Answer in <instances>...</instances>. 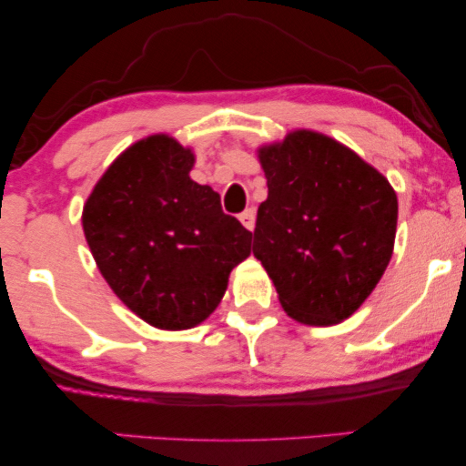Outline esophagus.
Segmentation results:
<instances>
[{
  "instance_id": "esophagus-1",
  "label": "esophagus",
  "mask_w": 466,
  "mask_h": 466,
  "mask_svg": "<svg viewBox=\"0 0 466 466\" xmlns=\"http://www.w3.org/2000/svg\"><path fill=\"white\" fill-rule=\"evenodd\" d=\"M239 220H241V225L248 228V231H254V225H257V212H254V208H248L246 212H241Z\"/></svg>"
}]
</instances>
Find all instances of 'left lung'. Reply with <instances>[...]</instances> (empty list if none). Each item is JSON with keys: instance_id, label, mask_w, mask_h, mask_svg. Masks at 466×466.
<instances>
[{"instance_id": "8db88e82", "label": "left lung", "mask_w": 466, "mask_h": 466, "mask_svg": "<svg viewBox=\"0 0 466 466\" xmlns=\"http://www.w3.org/2000/svg\"><path fill=\"white\" fill-rule=\"evenodd\" d=\"M267 199L252 252L286 314L309 327L346 320L390 263L399 203L378 169L333 137L292 131L258 150Z\"/></svg>"}]
</instances>
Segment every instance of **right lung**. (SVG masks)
Listing matches in <instances>:
<instances>
[{"label": "right lung", "mask_w": 466, "mask_h": 466, "mask_svg": "<svg viewBox=\"0 0 466 466\" xmlns=\"http://www.w3.org/2000/svg\"><path fill=\"white\" fill-rule=\"evenodd\" d=\"M195 155L150 136L114 161L82 212L101 276L152 327L193 329L218 308L252 233L222 212L220 195L190 180Z\"/></svg>", "instance_id": "obj_1"}]
</instances>
